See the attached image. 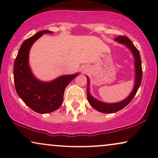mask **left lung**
<instances>
[{
  "label": "left lung",
  "instance_id": "left-lung-1",
  "mask_svg": "<svg viewBox=\"0 0 158 158\" xmlns=\"http://www.w3.org/2000/svg\"><path fill=\"white\" fill-rule=\"evenodd\" d=\"M115 41H118V42L122 43V44L126 45L127 48H128L131 50V51L133 52V55L135 58V68H136V80H135V85L134 90H132V92L128 96V97H127L125 100L122 101V102H119L117 103H114V104H108V103H104L102 102H99V101L97 100L96 99H94L93 97H91V95L90 94L89 89L88 88V90H87V96H88V102L93 108H95L96 110H99V112H102V113H114V112H117L118 110L123 109V108H125L127 105H128V103L133 99V98L135 97V94H137V90H138L139 85H140L141 80H142V77H143V70H142V64H141V58L140 55H139V50L136 48V47L134 45L133 43L131 42V41L128 39V37L125 35H119L117 36L115 39ZM88 81L89 83L88 78Z\"/></svg>",
  "mask_w": 158,
  "mask_h": 158
}]
</instances>
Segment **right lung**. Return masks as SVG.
Here are the masks:
<instances>
[{"instance_id": "add662e5", "label": "right lung", "mask_w": 158, "mask_h": 158, "mask_svg": "<svg viewBox=\"0 0 158 158\" xmlns=\"http://www.w3.org/2000/svg\"><path fill=\"white\" fill-rule=\"evenodd\" d=\"M49 30L40 31L25 40L14 63V82L18 95L34 111L48 114L57 110L63 102L66 87L77 74L62 76L50 82H42L32 75L28 65L29 51L31 46L44 33Z\"/></svg>"}]
</instances>
